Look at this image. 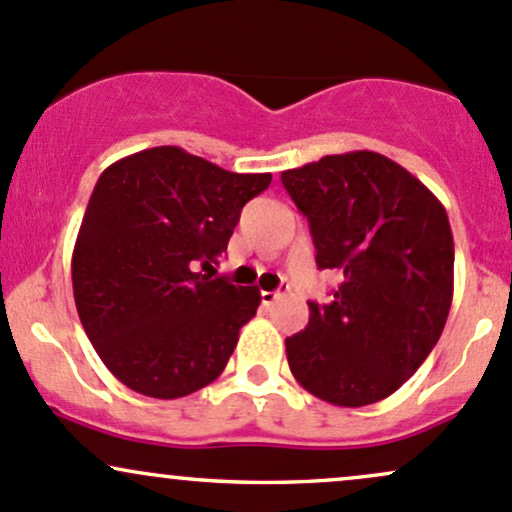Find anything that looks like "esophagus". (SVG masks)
I'll return each instance as SVG.
<instances>
[{
    "label": "esophagus",
    "instance_id": "obj_1",
    "mask_svg": "<svg viewBox=\"0 0 512 512\" xmlns=\"http://www.w3.org/2000/svg\"><path fill=\"white\" fill-rule=\"evenodd\" d=\"M279 296H282L279 291H262V303H265V306H272Z\"/></svg>",
    "mask_w": 512,
    "mask_h": 512
}]
</instances>
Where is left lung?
<instances>
[{
	"label": "left lung",
	"instance_id": "1",
	"mask_svg": "<svg viewBox=\"0 0 512 512\" xmlns=\"http://www.w3.org/2000/svg\"><path fill=\"white\" fill-rule=\"evenodd\" d=\"M308 218L318 269L340 274L328 303L286 338L296 381L320 401L359 408L401 389L445 328L454 240L445 206L372 150L325 155L282 172Z\"/></svg>",
	"mask_w": 512,
	"mask_h": 512
}]
</instances>
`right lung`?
<instances>
[{
	"mask_svg": "<svg viewBox=\"0 0 512 512\" xmlns=\"http://www.w3.org/2000/svg\"><path fill=\"white\" fill-rule=\"evenodd\" d=\"M269 182V172H228L174 145L101 172L72 252V291L89 342L128 389L182 398L226 369L260 291L204 272Z\"/></svg>",
	"mask_w": 512,
	"mask_h": 512,
	"instance_id": "obj_1",
	"label": "right lung"
}]
</instances>
